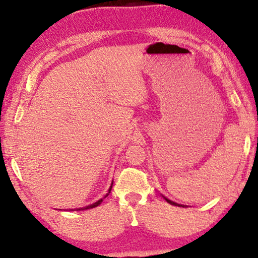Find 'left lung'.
<instances>
[{
  "instance_id": "left-lung-1",
  "label": "left lung",
  "mask_w": 258,
  "mask_h": 258,
  "mask_svg": "<svg viewBox=\"0 0 258 258\" xmlns=\"http://www.w3.org/2000/svg\"><path fill=\"white\" fill-rule=\"evenodd\" d=\"M163 199H164L165 201H167V202H168V203H170V204H171V206H181V204H178V203H175V202H172V201H170V200H168V199H167V197H164V196H163Z\"/></svg>"
}]
</instances>
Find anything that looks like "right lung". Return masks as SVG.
Segmentation results:
<instances>
[{
  "instance_id": "obj_1",
  "label": "right lung",
  "mask_w": 258,
  "mask_h": 258,
  "mask_svg": "<svg viewBox=\"0 0 258 258\" xmlns=\"http://www.w3.org/2000/svg\"><path fill=\"white\" fill-rule=\"evenodd\" d=\"M111 188H112V183H111L110 188H109V190H108V194L103 197V199H105V197H107V196L109 195V194H110V191H111ZM103 199L98 200L97 202H95V203H93V204H90V206H87V207H84V208H79V209H75V210H87V209H91V208H95V207L100 206V204L102 203V201H103ZM70 210H74V209H70Z\"/></svg>"
}]
</instances>
